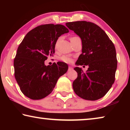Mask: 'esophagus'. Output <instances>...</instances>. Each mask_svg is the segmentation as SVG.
I'll return each mask as SVG.
<instances>
[{
	"mask_svg": "<svg viewBox=\"0 0 130 130\" xmlns=\"http://www.w3.org/2000/svg\"><path fill=\"white\" fill-rule=\"evenodd\" d=\"M73 69V68H72V67H69V68H68V70H71Z\"/></svg>",
	"mask_w": 130,
	"mask_h": 130,
	"instance_id": "obj_1",
	"label": "esophagus"
}]
</instances>
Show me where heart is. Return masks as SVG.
<instances>
[{
	"label": "heart",
	"instance_id": "heart-1",
	"mask_svg": "<svg viewBox=\"0 0 130 130\" xmlns=\"http://www.w3.org/2000/svg\"><path fill=\"white\" fill-rule=\"evenodd\" d=\"M78 38V37H72V38H71L70 40H71V39H74V38ZM60 59L61 61H62L63 62H66V63H71L72 62V59L71 57H70L69 56H62L61 57Z\"/></svg>",
	"mask_w": 130,
	"mask_h": 130
}]
</instances>
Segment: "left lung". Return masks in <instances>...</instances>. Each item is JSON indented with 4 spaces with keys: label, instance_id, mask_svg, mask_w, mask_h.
Returning <instances> with one entry per match:
<instances>
[{
    "label": "left lung",
    "instance_id": "obj_1",
    "mask_svg": "<svg viewBox=\"0 0 130 130\" xmlns=\"http://www.w3.org/2000/svg\"><path fill=\"white\" fill-rule=\"evenodd\" d=\"M66 26L82 41V53L76 65L89 67L85 73L81 68H74L77 73L73 83L74 91L83 99H99L115 81L118 63L115 46L104 31L93 23L76 21L66 23Z\"/></svg>",
    "mask_w": 130,
    "mask_h": 130
}]
</instances>
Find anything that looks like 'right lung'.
<instances>
[{
	"instance_id": "right-lung-1",
	"label": "right lung",
	"mask_w": 130,
	"mask_h": 130,
	"mask_svg": "<svg viewBox=\"0 0 130 130\" xmlns=\"http://www.w3.org/2000/svg\"><path fill=\"white\" fill-rule=\"evenodd\" d=\"M69 32L62 25L39 26L26 35L14 61V75L22 92L32 100L42 99L53 91L58 79L68 71L63 62L46 66L45 61L53 56L55 45L61 35Z\"/></svg>"
}]
</instances>
